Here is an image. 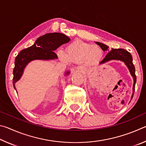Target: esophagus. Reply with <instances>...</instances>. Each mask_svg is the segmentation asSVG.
<instances>
[{"mask_svg": "<svg viewBox=\"0 0 146 146\" xmlns=\"http://www.w3.org/2000/svg\"><path fill=\"white\" fill-rule=\"evenodd\" d=\"M75 71H78V72H82L83 69H82V68H81V67H77V68H75Z\"/></svg>", "mask_w": 146, "mask_h": 146, "instance_id": "34e87169", "label": "esophagus"}]
</instances>
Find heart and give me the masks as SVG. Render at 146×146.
<instances>
[{
	"instance_id": "b5f03b06",
	"label": "heart",
	"mask_w": 146,
	"mask_h": 146,
	"mask_svg": "<svg viewBox=\"0 0 146 146\" xmlns=\"http://www.w3.org/2000/svg\"><path fill=\"white\" fill-rule=\"evenodd\" d=\"M59 58L65 62L84 63L86 66H93L99 62L103 51L99 46H92L81 40H75L66 48V53L62 50L58 51Z\"/></svg>"
}]
</instances>
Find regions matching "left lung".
<instances>
[{
    "instance_id": "left-lung-1",
    "label": "left lung",
    "mask_w": 146,
    "mask_h": 146,
    "mask_svg": "<svg viewBox=\"0 0 146 146\" xmlns=\"http://www.w3.org/2000/svg\"><path fill=\"white\" fill-rule=\"evenodd\" d=\"M96 44L100 46L101 49L104 51H107L108 53L106 57L103 59L102 61L100 62V64H103L107 63L111 60H120L124 62L125 66H127L128 70H129L131 75L132 76L133 78V94L131 97V100H132L133 95L135 92V84L137 82V77L135 75V68L133 64V58L130 53L123 49H109V46L106 44L99 42H95ZM130 100V102H131Z\"/></svg>"
}]
</instances>
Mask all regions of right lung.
<instances>
[{
  "label": "right lung",
  "instance_id": "1",
  "mask_svg": "<svg viewBox=\"0 0 146 146\" xmlns=\"http://www.w3.org/2000/svg\"><path fill=\"white\" fill-rule=\"evenodd\" d=\"M70 40V38L63 33H46L36 39L33 45L22 50L15 58L13 72V84L17 93L15 83L21 78L24 70L29 62L36 60H53L57 59L58 56L54 51ZM70 73V71H67L64 75L68 76Z\"/></svg>",
  "mask_w": 146,
  "mask_h": 146
}]
</instances>
